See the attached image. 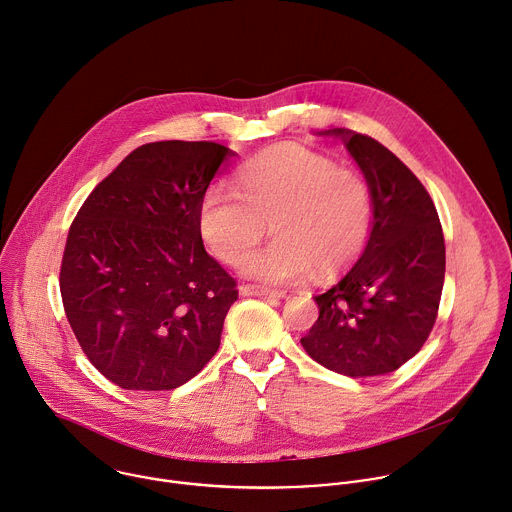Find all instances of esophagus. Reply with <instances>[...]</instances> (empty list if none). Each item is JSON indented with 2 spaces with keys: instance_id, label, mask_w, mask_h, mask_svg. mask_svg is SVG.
Masks as SVG:
<instances>
[{
  "instance_id": "esophagus-1",
  "label": "esophagus",
  "mask_w": 512,
  "mask_h": 512,
  "mask_svg": "<svg viewBox=\"0 0 512 512\" xmlns=\"http://www.w3.org/2000/svg\"><path fill=\"white\" fill-rule=\"evenodd\" d=\"M240 292L244 296H270V298L286 296V292H282V290H274V288H266V286H258V284H242Z\"/></svg>"
}]
</instances>
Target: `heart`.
<instances>
[{
  "label": "heart",
  "mask_w": 512,
  "mask_h": 512,
  "mask_svg": "<svg viewBox=\"0 0 512 512\" xmlns=\"http://www.w3.org/2000/svg\"><path fill=\"white\" fill-rule=\"evenodd\" d=\"M238 193L214 187L199 208V232L228 266H240L267 224L277 238L244 264L266 284H296L313 266L333 272L365 246L373 199L361 173L302 145L272 147L236 177Z\"/></svg>",
  "instance_id": "1"
}]
</instances>
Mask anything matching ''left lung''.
I'll return each instance as SVG.
<instances>
[{"instance_id":"left-lung-1","label":"left lung","mask_w":512,"mask_h":512,"mask_svg":"<svg viewBox=\"0 0 512 512\" xmlns=\"http://www.w3.org/2000/svg\"><path fill=\"white\" fill-rule=\"evenodd\" d=\"M343 135L373 199V230L357 264L317 294L319 319L300 343L323 367L371 377L399 369L428 341L438 319L446 246L422 181L373 137Z\"/></svg>"}]
</instances>
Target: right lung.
Segmentation results:
<instances>
[{
	"label": "right lung",
	"instance_id": "obj_1",
	"mask_svg": "<svg viewBox=\"0 0 512 512\" xmlns=\"http://www.w3.org/2000/svg\"><path fill=\"white\" fill-rule=\"evenodd\" d=\"M232 155L214 141L141 145L68 230L66 319L88 361L123 389H175L220 347L238 284L203 248L199 208Z\"/></svg>",
	"mask_w": 512,
	"mask_h": 512
}]
</instances>
